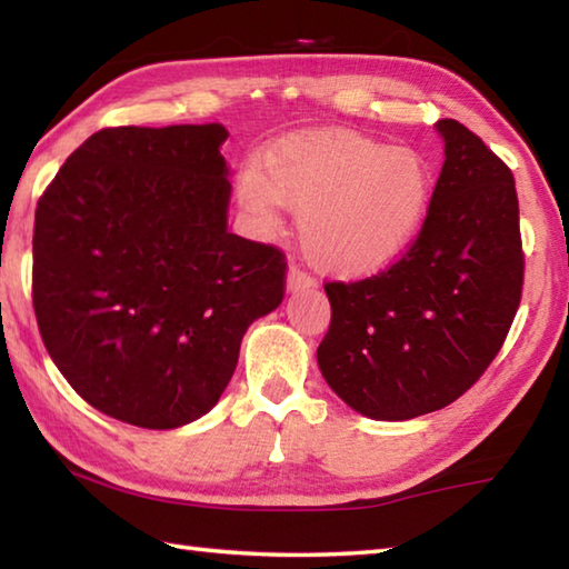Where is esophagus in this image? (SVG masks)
Returning <instances> with one entry per match:
<instances>
[{
	"label": "esophagus",
	"mask_w": 569,
	"mask_h": 569,
	"mask_svg": "<svg viewBox=\"0 0 569 569\" xmlns=\"http://www.w3.org/2000/svg\"><path fill=\"white\" fill-rule=\"evenodd\" d=\"M286 286L288 291H303V288H311L316 286V278L306 271L301 266H291L288 268V278H286Z\"/></svg>",
	"instance_id": "obj_1"
}]
</instances>
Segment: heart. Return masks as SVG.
<instances>
[{"mask_svg": "<svg viewBox=\"0 0 569 569\" xmlns=\"http://www.w3.org/2000/svg\"><path fill=\"white\" fill-rule=\"evenodd\" d=\"M435 196V172L419 150L359 132L283 140L266 172L248 166L240 200L271 220L283 206L301 213L306 256L326 271L361 273L389 263L417 236Z\"/></svg>", "mask_w": 569, "mask_h": 569, "instance_id": "b5f03b06", "label": "heart"}]
</instances>
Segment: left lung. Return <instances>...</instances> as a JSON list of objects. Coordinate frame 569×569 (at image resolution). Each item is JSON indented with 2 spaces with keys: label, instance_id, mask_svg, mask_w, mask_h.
Masks as SVG:
<instances>
[{
  "label": "left lung",
  "instance_id": "obj_1",
  "mask_svg": "<svg viewBox=\"0 0 569 569\" xmlns=\"http://www.w3.org/2000/svg\"><path fill=\"white\" fill-rule=\"evenodd\" d=\"M445 166L417 238L359 281H326L323 379L369 419L437 411L475 387L522 301L515 176L479 134L439 120Z\"/></svg>",
  "mask_w": 569,
  "mask_h": 569
}]
</instances>
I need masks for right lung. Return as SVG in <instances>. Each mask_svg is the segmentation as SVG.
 Listing matches in <instances>:
<instances>
[{
    "mask_svg": "<svg viewBox=\"0 0 569 569\" xmlns=\"http://www.w3.org/2000/svg\"><path fill=\"white\" fill-rule=\"evenodd\" d=\"M223 124L104 128L34 213L47 353L94 409L176 429L218 403L243 333L286 293L281 248L228 233Z\"/></svg>",
    "mask_w": 569,
    "mask_h": 569,
    "instance_id": "right-lung-1",
    "label": "right lung"
}]
</instances>
